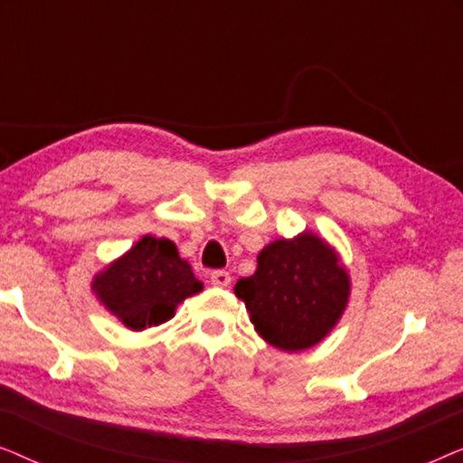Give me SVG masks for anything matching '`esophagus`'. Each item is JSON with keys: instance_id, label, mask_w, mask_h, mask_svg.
I'll return each instance as SVG.
<instances>
[{"instance_id": "34e87169", "label": "esophagus", "mask_w": 463, "mask_h": 463, "mask_svg": "<svg viewBox=\"0 0 463 463\" xmlns=\"http://www.w3.org/2000/svg\"><path fill=\"white\" fill-rule=\"evenodd\" d=\"M230 282H232L230 271L217 269V271H213V274H211V284H214V287L225 288V287H230Z\"/></svg>"}]
</instances>
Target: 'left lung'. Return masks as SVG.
Returning <instances> with one entry per match:
<instances>
[{"label":"left lung","mask_w":463,"mask_h":463,"mask_svg":"<svg viewBox=\"0 0 463 463\" xmlns=\"http://www.w3.org/2000/svg\"><path fill=\"white\" fill-rule=\"evenodd\" d=\"M350 274L325 238L303 232L269 242L257 271L233 287L259 337L282 352H303L337 326L350 301Z\"/></svg>","instance_id":"8db88e82"}]
</instances>
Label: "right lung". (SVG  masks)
Instances as JSON below:
<instances>
[{
    "label": "right lung",
    "mask_w": 463,
    "mask_h": 463,
    "mask_svg": "<svg viewBox=\"0 0 463 463\" xmlns=\"http://www.w3.org/2000/svg\"><path fill=\"white\" fill-rule=\"evenodd\" d=\"M204 288L168 238L143 236L92 280L97 299L130 331L168 322L187 297Z\"/></svg>",
    "instance_id": "obj_1"
}]
</instances>
